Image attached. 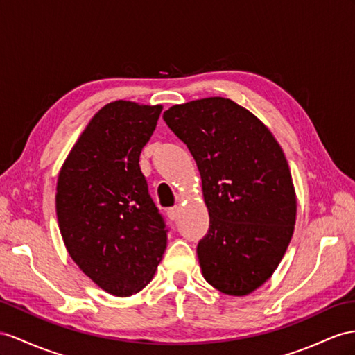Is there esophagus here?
<instances>
[{
	"label": "esophagus",
	"instance_id": "esophagus-1",
	"mask_svg": "<svg viewBox=\"0 0 355 355\" xmlns=\"http://www.w3.org/2000/svg\"><path fill=\"white\" fill-rule=\"evenodd\" d=\"M166 214H168L171 220H177L178 216H180V208L178 207H171V208H168Z\"/></svg>",
	"mask_w": 355,
	"mask_h": 355
}]
</instances>
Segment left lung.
Here are the masks:
<instances>
[{
    "instance_id": "8db88e82",
    "label": "left lung",
    "mask_w": 355,
    "mask_h": 355,
    "mask_svg": "<svg viewBox=\"0 0 355 355\" xmlns=\"http://www.w3.org/2000/svg\"><path fill=\"white\" fill-rule=\"evenodd\" d=\"M202 180L210 228L198 243L205 280L228 295L253 293L277 268L294 232L297 199L275 136L248 109L225 97L163 112Z\"/></svg>"
}]
</instances>
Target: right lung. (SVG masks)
<instances>
[{"label": "right lung", "mask_w": 355, "mask_h": 355, "mask_svg": "<svg viewBox=\"0 0 355 355\" xmlns=\"http://www.w3.org/2000/svg\"><path fill=\"white\" fill-rule=\"evenodd\" d=\"M162 109L107 103L91 118L58 175L55 207L69 255L116 297L139 293L166 249V225L139 168Z\"/></svg>", "instance_id": "1"}]
</instances>
